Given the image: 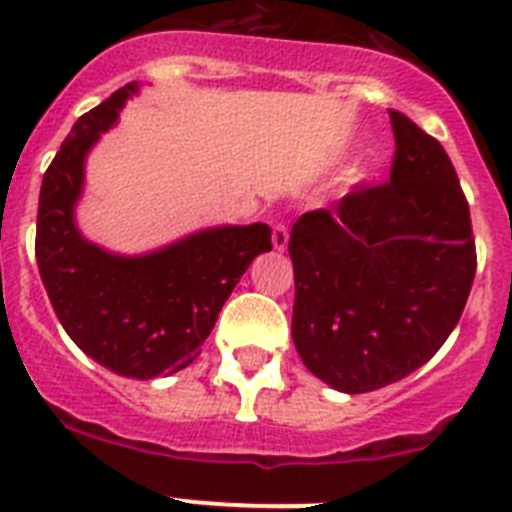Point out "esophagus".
<instances>
[{
  "label": "esophagus",
  "mask_w": 512,
  "mask_h": 512,
  "mask_svg": "<svg viewBox=\"0 0 512 512\" xmlns=\"http://www.w3.org/2000/svg\"><path fill=\"white\" fill-rule=\"evenodd\" d=\"M271 243L277 251H284L289 243V228L287 223H274V230H271Z\"/></svg>",
  "instance_id": "1"
}]
</instances>
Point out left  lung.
<instances>
[{
	"label": "left lung",
	"mask_w": 512,
	"mask_h": 512,
	"mask_svg": "<svg viewBox=\"0 0 512 512\" xmlns=\"http://www.w3.org/2000/svg\"><path fill=\"white\" fill-rule=\"evenodd\" d=\"M390 182L305 212L289 235L292 341L333 390L361 395L436 354L459 323L477 271L472 220L451 158L390 110Z\"/></svg>",
	"instance_id": "8db88e82"
}]
</instances>
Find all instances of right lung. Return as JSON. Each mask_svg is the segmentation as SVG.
<instances>
[{"label": "right lung", "mask_w": 512, "mask_h": 512, "mask_svg": "<svg viewBox=\"0 0 512 512\" xmlns=\"http://www.w3.org/2000/svg\"><path fill=\"white\" fill-rule=\"evenodd\" d=\"M138 92L125 84L87 115L43 176L35 259L53 310L71 341L120 377L153 379L192 364L233 287L259 253L271 251L264 223L197 230L143 256H120L76 228L87 153Z\"/></svg>", "instance_id": "obj_1"}]
</instances>
